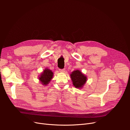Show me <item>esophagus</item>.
Listing matches in <instances>:
<instances>
[{
    "mask_svg": "<svg viewBox=\"0 0 130 130\" xmlns=\"http://www.w3.org/2000/svg\"><path fill=\"white\" fill-rule=\"evenodd\" d=\"M59 72H61V73H64L65 71V69H61H61H59Z\"/></svg>",
    "mask_w": 130,
    "mask_h": 130,
    "instance_id": "1",
    "label": "esophagus"
}]
</instances>
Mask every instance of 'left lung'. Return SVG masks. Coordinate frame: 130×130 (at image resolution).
<instances>
[{
	"mask_svg": "<svg viewBox=\"0 0 130 130\" xmlns=\"http://www.w3.org/2000/svg\"><path fill=\"white\" fill-rule=\"evenodd\" d=\"M70 76L73 85L76 88L81 89L86 83L87 78L86 75L79 70H75L72 72Z\"/></svg>",
	"mask_w": 130,
	"mask_h": 130,
	"instance_id": "1",
	"label": "left lung"
}]
</instances>
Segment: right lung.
Masks as SVG:
<instances>
[{
	"label": "right lung",
	"instance_id": "1",
	"mask_svg": "<svg viewBox=\"0 0 130 130\" xmlns=\"http://www.w3.org/2000/svg\"><path fill=\"white\" fill-rule=\"evenodd\" d=\"M54 76L53 72L49 69H46L38 76V79L43 85H47L52 79Z\"/></svg>",
	"mask_w": 130,
	"mask_h": 130
}]
</instances>
